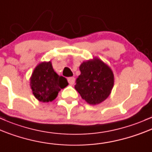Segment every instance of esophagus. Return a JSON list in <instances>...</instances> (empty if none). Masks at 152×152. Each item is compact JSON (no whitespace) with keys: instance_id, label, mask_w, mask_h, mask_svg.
Returning a JSON list of instances; mask_svg holds the SVG:
<instances>
[{"instance_id":"esophagus-1","label":"esophagus","mask_w":152,"mask_h":152,"mask_svg":"<svg viewBox=\"0 0 152 152\" xmlns=\"http://www.w3.org/2000/svg\"><path fill=\"white\" fill-rule=\"evenodd\" d=\"M67 81L69 85H73L75 83V79L74 77H69L67 78Z\"/></svg>"}]
</instances>
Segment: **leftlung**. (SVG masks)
I'll use <instances>...</instances> for the list:
<instances>
[{
  "label": "left lung",
  "instance_id": "obj_1",
  "mask_svg": "<svg viewBox=\"0 0 152 152\" xmlns=\"http://www.w3.org/2000/svg\"><path fill=\"white\" fill-rule=\"evenodd\" d=\"M80 75L75 86L82 98L90 105L104 101L113 87L114 77L111 69L101 60L95 58L81 64Z\"/></svg>",
  "mask_w": 152,
  "mask_h": 152
}]
</instances>
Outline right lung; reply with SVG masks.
I'll use <instances>...</instances> for the list:
<instances>
[{
    "instance_id": "add662e5",
    "label": "right lung",
    "mask_w": 152,
    "mask_h": 152,
    "mask_svg": "<svg viewBox=\"0 0 152 152\" xmlns=\"http://www.w3.org/2000/svg\"><path fill=\"white\" fill-rule=\"evenodd\" d=\"M30 80L33 94L41 102L52 101L57 98L59 90L68 85L65 77L54 72L51 62L39 64Z\"/></svg>"
}]
</instances>
